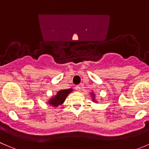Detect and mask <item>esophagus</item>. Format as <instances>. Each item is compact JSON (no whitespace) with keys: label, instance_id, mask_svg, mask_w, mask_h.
Masks as SVG:
<instances>
[{"label":"esophagus","instance_id":"1","mask_svg":"<svg viewBox=\"0 0 149 149\" xmlns=\"http://www.w3.org/2000/svg\"><path fill=\"white\" fill-rule=\"evenodd\" d=\"M75 88H76V90L77 91H80L81 90V86H80V85H78V86H76Z\"/></svg>","mask_w":149,"mask_h":149}]
</instances>
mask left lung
Listing matches in <instances>:
<instances>
[{"label": "left lung", "mask_w": 149, "mask_h": 149, "mask_svg": "<svg viewBox=\"0 0 149 149\" xmlns=\"http://www.w3.org/2000/svg\"><path fill=\"white\" fill-rule=\"evenodd\" d=\"M91 95L93 96V97H94V96H93V93H91ZM93 101H94V98H93Z\"/></svg>", "instance_id": "8db88e82"}]
</instances>
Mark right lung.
I'll return each instance as SVG.
<instances>
[{"instance_id": "obj_1", "label": "right lung", "mask_w": 149, "mask_h": 149, "mask_svg": "<svg viewBox=\"0 0 149 149\" xmlns=\"http://www.w3.org/2000/svg\"><path fill=\"white\" fill-rule=\"evenodd\" d=\"M72 91V88L64 89V90H61L57 92V94L55 97H52L49 100V104H51L53 107H57L60 104H63L64 100H66V97L69 95V93Z\"/></svg>"}]
</instances>
